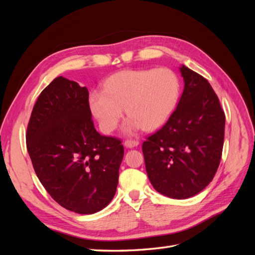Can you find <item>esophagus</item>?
<instances>
[{
  "instance_id": "1",
  "label": "esophagus",
  "mask_w": 255,
  "mask_h": 255,
  "mask_svg": "<svg viewBox=\"0 0 255 255\" xmlns=\"http://www.w3.org/2000/svg\"><path fill=\"white\" fill-rule=\"evenodd\" d=\"M138 144H139V141H137V140H126V142H125L126 148H129V149L135 148V146H137Z\"/></svg>"
}]
</instances>
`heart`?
Instances as JSON below:
<instances>
[{"instance_id":"1","label":"heart","mask_w":255,"mask_h":255,"mask_svg":"<svg viewBox=\"0 0 255 255\" xmlns=\"http://www.w3.org/2000/svg\"><path fill=\"white\" fill-rule=\"evenodd\" d=\"M179 97V80L168 69L123 70L111 75L103 90L90 91L88 104L105 133L118 126L126 107L128 118L122 130L130 135L141 128L154 130L163 127Z\"/></svg>"}]
</instances>
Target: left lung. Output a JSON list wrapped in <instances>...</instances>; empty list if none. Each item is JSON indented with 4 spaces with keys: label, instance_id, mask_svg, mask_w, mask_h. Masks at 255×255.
Segmentation results:
<instances>
[{
    "label": "left lung",
    "instance_id": "obj_1",
    "mask_svg": "<svg viewBox=\"0 0 255 255\" xmlns=\"http://www.w3.org/2000/svg\"><path fill=\"white\" fill-rule=\"evenodd\" d=\"M184 90L166 125L142 143L145 170L156 191L187 199L211 183L225 139L226 116L203 76L182 65Z\"/></svg>",
    "mask_w": 255,
    "mask_h": 255
}]
</instances>
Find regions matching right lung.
I'll return each instance as SVG.
<instances>
[{"instance_id": "add662e5", "label": "right lung", "mask_w": 255, "mask_h": 255, "mask_svg": "<svg viewBox=\"0 0 255 255\" xmlns=\"http://www.w3.org/2000/svg\"><path fill=\"white\" fill-rule=\"evenodd\" d=\"M88 96L74 81L54 79L38 97L26 133L43 187L59 205L84 215L110 204L125 154L120 140L96 130Z\"/></svg>"}]
</instances>
